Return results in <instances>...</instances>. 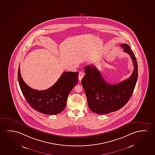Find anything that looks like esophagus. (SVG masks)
Wrapping results in <instances>:
<instances>
[{"label": "esophagus", "mask_w": 155, "mask_h": 155, "mask_svg": "<svg viewBox=\"0 0 155 155\" xmlns=\"http://www.w3.org/2000/svg\"><path fill=\"white\" fill-rule=\"evenodd\" d=\"M84 73L83 72H80L79 73V81H81L82 79L83 78V76H84Z\"/></svg>", "instance_id": "34e87169"}]
</instances>
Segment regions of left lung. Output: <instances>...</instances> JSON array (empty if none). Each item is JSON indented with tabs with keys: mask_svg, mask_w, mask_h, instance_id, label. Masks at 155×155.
<instances>
[{
	"mask_svg": "<svg viewBox=\"0 0 155 155\" xmlns=\"http://www.w3.org/2000/svg\"><path fill=\"white\" fill-rule=\"evenodd\" d=\"M120 47L131 56L134 70L131 76L116 84L107 83L99 70L94 66L84 68L85 75L81 83L85 91L89 109L94 113L106 114L122 108L131 98L137 81V64L135 55L127 44Z\"/></svg>",
	"mask_w": 155,
	"mask_h": 155,
	"instance_id": "left-lung-1",
	"label": "left lung"
}]
</instances>
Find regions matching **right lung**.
I'll return each instance as SVG.
<instances>
[{"label": "right lung", "instance_id": "add662e5", "mask_svg": "<svg viewBox=\"0 0 155 155\" xmlns=\"http://www.w3.org/2000/svg\"><path fill=\"white\" fill-rule=\"evenodd\" d=\"M79 72H64L56 83L45 90L29 87L24 82L18 70V80L22 94L33 108L41 113L54 115L65 108L68 96L78 82Z\"/></svg>", "mask_w": 155, "mask_h": 155}]
</instances>
